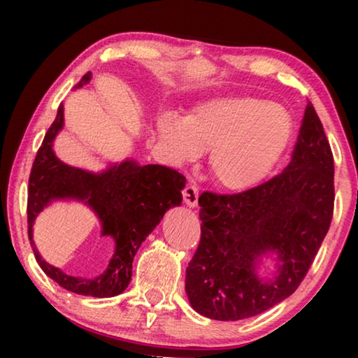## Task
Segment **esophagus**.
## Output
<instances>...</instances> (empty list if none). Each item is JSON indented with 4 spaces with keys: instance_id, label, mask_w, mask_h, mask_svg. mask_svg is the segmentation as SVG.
I'll return each mask as SVG.
<instances>
[{
    "instance_id": "34e87169",
    "label": "esophagus",
    "mask_w": 358,
    "mask_h": 358,
    "mask_svg": "<svg viewBox=\"0 0 358 358\" xmlns=\"http://www.w3.org/2000/svg\"><path fill=\"white\" fill-rule=\"evenodd\" d=\"M182 197L185 205L189 207H197L199 202V187L195 184H187L182 190Z\"/></svg>"
}]
</instances>
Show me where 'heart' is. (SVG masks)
<instances>
[{
  "instance_id": "obj_1",
  "label": "heart",
  "mask_w": 358,
  "mask_h": 358,
  "mask_svg": "<svg viewBox=\"0 0 358 358\" xmlns=\"http://www.w3.org/2000/svg\"><path fill=\"white\" fill-rule=\"evenodd\" d=\"M156 127L178 159L195 158L210 148V173L228 190H248L262 182L293 136L285 107L249 96L210 99L184 119L163 114Z\"/></svg>"
}]
</instances>
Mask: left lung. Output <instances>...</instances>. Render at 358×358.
Listing matches in <instances>:
<instances>
[{
    "mask_svg": "<svg viewBox=\"0 0 358 358\" xmlns=\"http://www.w3.org/2000/svg\"><path fill=\"white\" fill-rule=\"evenodd\" d=\"M202 236L185 271L192 308L217 321L267 311L292 295L315 261L334 212V158L308 101L292 159L244 192L199 197ZM278 254V275L257 277V259Z\"/></svg>",
    "mask_w": 358,
    "mask_h": 358,
    "instance_id": "8db88e82",
    "label": "left lung"
}]
</instances>
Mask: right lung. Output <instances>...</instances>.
I'll list each match as a JSON object with an SVG mask.
<instances>
[{
    "instance_id": "right-lung-1",
    "label": "right lung",
    "mask_w": 358,
    "mask_h": 358,
    "mask_svg": "<svg viewBox=\"0 0 358 358\" xmlns=\"http://www.w3.org/2000/svg\"><path fill=\"white\" fill-rule=\"evenodd\" d=\"M91 80L86 73L78 83L81 87ZM63 127V106L43 136L34 159L27 189L29 241L38 266L58 285L85 296L109 298L129 287L131 262L140 244L164 217L166 210L182 202L180 190L185 178L176 169L159 164L140 166L134 159L110 166L101 174L73 168L53 153L52 143ZM57 198L85 199L101 220L103 236L116 241V252L110 267L96 279H80L63 274L40 257L31 241V227L36 215Z\"/></svg>"
}]
</instances>
